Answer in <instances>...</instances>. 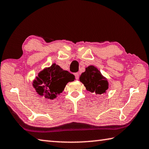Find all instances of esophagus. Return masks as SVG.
<instances>
[{
  "mask_svg": "<svg viewBox=\"0 0 149 149\" xmlns=\"http://www.w3.org/2000/svg\"><path fill=\"white\" fill-rule=\"evenodd\" d=\"M74 75H75V79H79V74H78V73H75Z\"/></svg>",
  "mask_w": 149,
  "mask_h": 149,
  "instance_id": "1",
  "label": "esophagus"
}]
</instances>
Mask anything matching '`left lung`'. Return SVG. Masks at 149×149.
I'll list each match as a JSON object with an SVG mask.
<instances>
[{"label":"left lung","instance_id":"left-lung-1","mask_svg":"<svg viewBox=\"0 0 149 149\" xmlns=\"http://www.w3.org/2000/svg\"><path fill=\"white\" fill-rule=\"evenodd\" d=\"M79 81L84 85L87 91L96 94L102 95L108 89V82L107 78L94 65H89L82 73Z\"/></svg>","mask_w":149,"mask_h":149}]
</instances>
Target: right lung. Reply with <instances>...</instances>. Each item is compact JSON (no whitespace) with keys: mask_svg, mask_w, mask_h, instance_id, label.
<instances>
[{"mask_svg":"<svg viewBox=\"0 0 149 149\" xmlns=\"http://www.w3.org/2000/svg\"><path fill=\"white\" fill-rule=\"evenodd\" d=\"M74 79V75L53 64L39 73L33 85L39 95L53 100L62 93L68 83Z\"/></svg>","mask_w":149,"mask_h":149,"instance_id":"add662e5","label":"right lung"}]
</instances>
